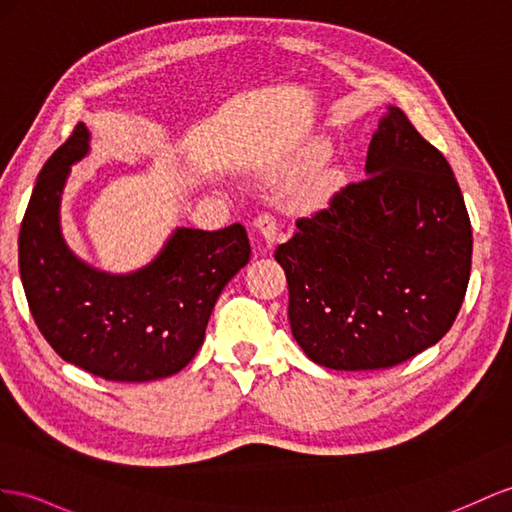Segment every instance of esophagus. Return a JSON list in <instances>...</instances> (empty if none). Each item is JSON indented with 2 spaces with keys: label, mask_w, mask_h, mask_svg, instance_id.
<instances>
[{
  "label": "esophagus",
  "mask_w": 512,
  "mask_h": 512,
  "mask_svg": "<svg viewBox=\"0 0 512 512\" xmlns=\"http://www.w3.org/2000/svg\"><path fill=\"white\" fill-rule=\"evenodd\" d=\"M255 229L259 231V235H261V238H264V242H266L268 246H272L274 242H277L279 225H277V220H274V216L261 214V216L255 220Z\"/></svg>",
  "instance_id": "esophagus-1"
}]
</instances>
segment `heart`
Listing matches in <instances>:
<instances>
[{"mask_svg":"<svg viewBox=\"0 0 512 512\" xmlns=\"http://www.w3.org/2000/svg\"><path fill=\"white\" fill-rule=\"evenodd\" d=\"M329 153H331L329 142H326V140H313V142L307 144L305 149L298 151L296 160H294V166L300 168V170L318 168L326 160V157H329ZM320 190H322V183L316 188V192H320Z\"/></svg>","mask_w":512,"mask_h":512,"instance_id":"1","label":"heart"}]
</instances>
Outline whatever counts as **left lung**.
Segmentation results:
<instances>
[{
    "label": "left lung",
    "mask_w": 512,
    "mask_h": 512,
    "mask_svg": "<svg viewBox=\"0 0 512 512\" xmlns=\"http://www.w3.org/2000/svg\"><path fill=\"white\" fill-rule=\"evenodd\" d=\"M365 177L277 246L292 335L331 370L393 368L435 346L463 305L471 222L448 160L400 108L374 131Z\"/></svg>",
    "instance_id": "obj_1"
}]
</instances>
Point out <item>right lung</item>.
Here are the masks:
<instances>
[{"label":"right lung","instance_id":"1","mask_svg":"<svg viewBox=\"0 0 512 512\" xmlns=\"http://www.w3.org/2000/svg\"><path fill=\"white\" fill-rule=\"evenodd\" d=\"M90 134L75 125L36 179L19 231V272L38 331L77 368L114 383L173 376L199 352L225 285L251 259L242 225L181 227L149 266L108 274L77 259L62 238L60 199Z\"/></svg>","mask_w":512,"mask_h":512}]
</instances>
